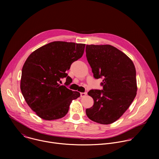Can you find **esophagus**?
I'll list each match as a JSON object with an SVG mask.
<instances>
[{
	"instance_id": "1",
	"label": "esophagus",
	"mask_w": 159,
	"mask_h": 159,
	"mask_svg": "<svg viewBox=\"0 0 159 159\" xmlns=\"http://www.w3.org/2000/svg\"><path fill=\"white\" fill-rule=\"evenodd\" d=\"M87 93H80V97H82V98H83V97H85V96H87Z\"/></svg>"
}]
</instances>
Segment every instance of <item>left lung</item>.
Returning a JSON list of instances; mask_svg holds the SVG:
<instances>
[{
  "mask_svg": "<svg viewBox=\"0 0 159 159\" xmlns=\"http://www.w3.org/2000/svg\"><path fill=\"white\" fill-rule=\"evenodd\" d=\"M85 52L94 77L103 79L102 90L92 89L88 93L94 105L86 109V115L100 124L112 123L123 115L137 95L134 65L127 55L109 44H87Z\"/></svg>",
  "mask_w": 159,
  "mask_h": 159,
  "instance_id": "8db88e82",
  "label": "left lung"
}]
</instances>
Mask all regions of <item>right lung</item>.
Returning a JSON list of instances; mask_svg holds the SVG:
<instances>
[{"mask_svg": "<svg viewBox=\"0 0 159 159\" xmlns=\"http://www.w3.org/2000/svg\"><path fill=\"white\" fill-rule=\"evenodd\" d=\"M85 44L53 41L33 52L22 69L20 90L30 108L45 120L64 117L73 99L80 97L66 85L71 83L68 76L72 63L84 54ZM66 78L65 86L59 85Z\"/></svg>", "mask_w": 159, "mask_h": 159, "instance_id": "obj_1", "label": "right lung"}]
</instances>
